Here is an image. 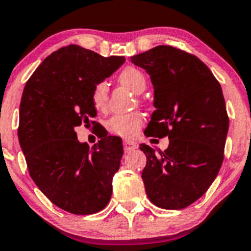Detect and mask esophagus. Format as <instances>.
Listing matches in <instances>:
<instances>
[{"mask_svg": "<svg viewBox=\"0 0 251 251\" xmlns=\"http://www.w3.org/2000/svg\"><path fill=\"white\" fill-rule=\"evenodd\" d=\"M137 146H138L137 143L132 140L124 141V150H125V152H131V151L136 150V148H137Z\"/></svg>", "mask_w": 251, "mask_h": 251, "instance_id": "1", "label": "esophagus"}]
</instances>
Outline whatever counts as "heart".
Returning <instances> with one entry per match:
<instances>
[{
  "label": "heart",
  "instance_id": "obj_1",
  "mask_svg": "<svg viewBox=\"0 0 251 251\" xmlns=\"http://www.w3.org/2000/svg\"><path fill=\"white\" fill-rule=\"evenodd\" d=\"M119 82L135 94L142 93L147 86L145 74L132 66L126 67L120 72ZM106 100H108V86L105 82H100L94 87L93 93H92V101L97 109H104L106 105ZM142 125L143 116L140 113L115 115L108 121L109 131L121 137H133L142 127Z\"/></svg>",
  "mask_w": 251,
  "mask_h": 251
}]
</instances>
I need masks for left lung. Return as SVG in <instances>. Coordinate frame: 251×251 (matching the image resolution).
I'll return each instance as SVG.
<instances>
[{"label": "left lung", "instance_id": "obj_1", "mask_svg": "<svg viewBox=\"0 0 251 251\" xmlns=\"http://www.w3.org/2000/svg\"><path fill=\"white\" fill-rule=\"evenodd\" d=\"M131 62L146 70L154 89L146 136L169 138L163 152L140 145L146 194L158 207L181 210L207 191L222 165L229 127L222 88L200 58L173 46H155Z\"/></svg>", "mask_w": 251, "mask_h": 251}]
</instances>
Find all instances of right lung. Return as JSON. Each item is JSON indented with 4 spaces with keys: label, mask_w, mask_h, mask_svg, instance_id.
Instances as JSON below:
<instances>
[{
    "label": "right lung",
    "mask_w": 251,
    "mask_h": 251,
    "mask_svg": "<svg viewBox=\"0 0 251 251\" xmlns=\"http://www.w3.org/2000/svg\"><path fill=\"white\" fill-rule=\"evenodd\" d=\"M124 62V56L65 46L39 65L22 94L18 138L29 174L53 205L74 215L97 213L110 201L123 141L105 136L89 148L75 128L91 125L94 87Z\"/></svg>",
    "instance_id": "right-lung-1"
}]
</instances>
